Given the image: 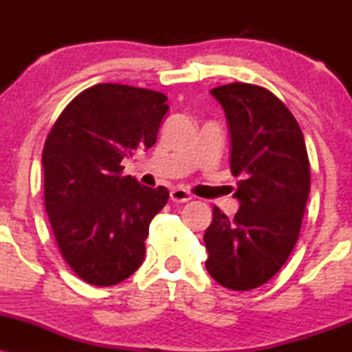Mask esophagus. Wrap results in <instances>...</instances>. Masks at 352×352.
I'll list each match as a JSON object with an SVG mask.
<instances>
[{
	"mask_svg": "<svg viewBox=\"0 0 352 352\" xmlns=\"http://www.w3.org/2000/svg\"><path fill=\"white\" fill-rule=\"evenodd\" d=\"M192 199H193V197L190 195L187 190H184V188H173L170 192V200L177 201V204H185V201H188Z\"/></svg>",
	"mask_w": 352,
	"mask_h": 352,
	"instance_id": "esophagus-1",
	"label": "esophagus"
}]
</instances>
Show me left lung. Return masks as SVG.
I'll use <instances>...</instances> for the list:
<instances>
[{"mask_svg": "<svg viewBox=\"0 0 352 352\" xmlns=\"http://www.w3.org/2000/svg\"><path fill=\"white\" fill-rule=\"evenodd\" d=\"M210 94L227 117L240 208L228 218L213 207L205 268L225 288L248 292L272 280L296 245L311 185L308 152L296 119L266 89L233 82Z\"/></svg>", "mask_w": 352, "mask_h": 352, "instance_id": "8db88e82", "label": "left lung"}]
</instances>
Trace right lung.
I'll use <instances>...</instances> for the list:
<instances>
[{"label":"right lung","mask_w":352,"mask_h":352,"mask_svg":"<svg viewBox=\"0 0 352 352\" xmlns=\"http://www.w3.org/2000/svg\"><path fill=\"white\" fill-rule=\"evenodd\" d=\"M165 102L148 89L98 84L67 104L47 135L44 205L60 254L89 285H117L142 265L168 190L122 177L120 162L155 144Z\"/></svg>","instance_id":"1"}]
</instances>
